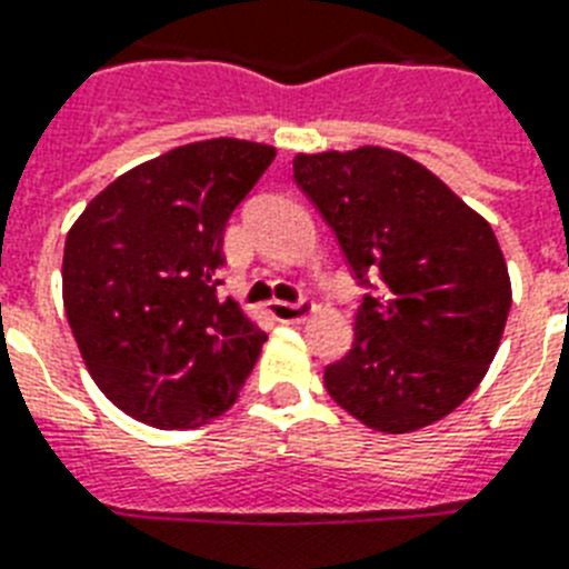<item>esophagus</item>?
I'll return each mask as SVG.
<instances>
[{
    "instance_id": "obj_1",
    "label": "esophagus",
    "mask_w": 569,
    "mask_h": 569,
    "mask_svg": "<svg viewBox=\"0 0 569 569\" xmlns=\"http://www.w3.org/2000/svg\"><path fill=\"white\" fill-rule=\"evenodd\" d=\"M313 311V306L308 299H299V302H281V299H272L270 313L279 322H302L308 313Z\"/></svg>"
}]
</instances>
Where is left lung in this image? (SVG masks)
<instances>
[{"instance_id":"1","label":"left lung","mask_w":569,"mask_h":569,"mask_svg":"<svg viewBox=\"0 0 569 569\" xmlns=\"http://www.w3.org/2000/svg\"><path fill=\"white\" fill-rule=\"evenodd\" d=\"M293 181L363 288L352 349L322 376L329 397L390 435L456 411L497 356L511 308L488 220L393 149L297 156Z\"/></svg>"}]
</instances>
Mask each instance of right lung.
Returning <instances> with one entry per match:
<instances>
[{"instance_id":"obj_1","label":"right lung","mask_w":569,"mask_h":569,"mask_svg":"<svg viewBox=\"0 0 569 569\" xmlns=\"http://www.w3.org/2000/svg\"><path fill=\"white\" fill-rule=\"evenodd\" d=\"M276 149L188 143L111 181L63 243V308L104 397L158 429H190L238 399L267 340L220 299L222 234Z\"/></svg>"}]
</instances>
